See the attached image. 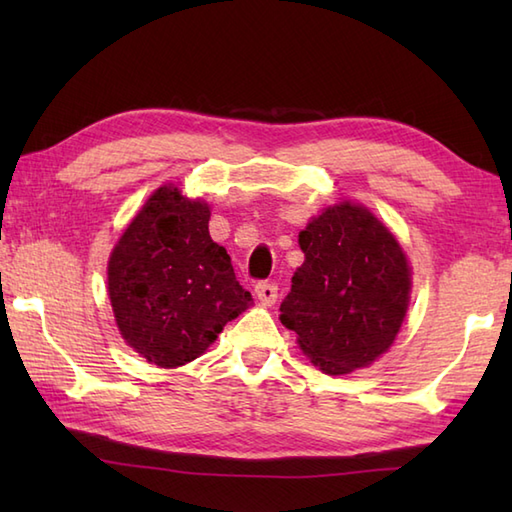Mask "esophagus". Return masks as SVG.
Masks as SVG:
<instances>
[{
  "instance_id": "obj_1",
  "label": "esophagus",
  "mask_w": 512,
  "mask_h": 512,
  "mask_svg": "<svg viewBox=\"0 0 512 512\" xmlns=\"http://www.w3.org/2000/svg\"><path fill=\"white\" fill-rule=\"evenodd\" d=\"M255 295L264 306H273L277 301V284H273V281H259L255 286Z\"/></svg>"
}]
</instances>
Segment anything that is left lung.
<instances>
[{
	"instance_id": "8db88e82",
	"label": "left lung",
	"mask_w": 512,
	"mask_h": 512,
	"mask_svg": "<svg viewBox=\"0 0 512 512\" xmlns=\"http://www.w3.org/2000/svg\"><path fill=\"white\" fill-rule=\"evenodd\" d=\"M306 253L281 301V323L325 374L387 352L405 319L411 275L396 237L363 206L325 209L299 233Z\"/></svg>"
}]
</instances>
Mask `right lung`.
Returning a JSON list of instances; mask_svg holds the SVG:
<instances>
[{"label":"right lung","instance_id":"add662e5","mask_svg":"<svg viewBox=\"0 0 512 512\" xmlns=\"http://www.w3.org/2000/svg\"><path fill=\"white\" fill-rule=\"evenodd\" d=\"M209 206L160 187L118 239L107 288L123 339L158 367L198 358L253 297L209 235Z\"/></svg>","mask_w":512,"mask_h":512}]
</instances>
